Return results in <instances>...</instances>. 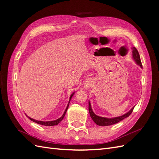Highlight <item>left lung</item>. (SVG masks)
<instances>
[{"label":"left lung","instance_id":"8db88e82","mask_svg":"<svg viewBox=\"0 0 159 159\" xmlns=\"http://www.w3.org/2000/svg\"><path fill=\"white\" fill-rule=\"evenodd\" d=\"M133 57L134 60L136 61V63L140 66L141 68H142V64L141 61V58H140V56H139V52L135 48H133ZM134 109V107L129 111V112L127 113L124 114L123 115H121V116L117 117H114V118H106V117H99L97 115H95L93 111H92V109H91V103L89 102V112L90 114V116L91 119H93V121L95 122L97 125L99 126H108V125H114L115 123H117L119 121H122L125 118L128 117L133 112Z\"/></svg>","mask_w":159,"mask_h":159}]
</instances>
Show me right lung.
Here are the masks:
<instances>
[{"label": "right lung", "instance_id": "right-lung-1", "mask_svg": "<svg viewBox=\"0 0 159 159\" xmlns=\"http://www.w3.org/2000/svg\"><path fill=\"white\" fill-rule=\"evenodd\" d=\"M74 93H72V94L71 95L70 98V101H69V103H68V106H67V107H66V110H65V111H64V114L62 115V116H61L60 118H59V119H56V120H54V121H37V120L32 119V118H30V117H28L27 115H26V116H27L28 118H29V119L31 120V121H32L33 122H35V123H38V124H40V125H45V126H54V125H57L58 124V123H60V121H61V120L64 119V116H65V115H66V111H67V110H68V106H69V104H70V100H71V98H72V96L74 95Z\"/></svg>", "mask_w": 159, "mask_h": 159}]
</instances>
